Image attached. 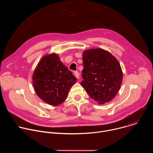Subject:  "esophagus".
Here are the masks:
<instances>
[{"label": "esophagus", "instance_id": "esophagus-1", "mask_svg": "<svg viewBox=\"0 0 153 153\" xmlns=\"http://www.w3.org/2000/svg\"><path fill=\"white\" fill-rule=\"evenodd\" d=\"M74 74L75 75V76H76V77L77 79H79V78L80 74H79V73L78 71H74Z\"/></svg>", "mask_w": 153, "mask_h": 153}]
</instances>
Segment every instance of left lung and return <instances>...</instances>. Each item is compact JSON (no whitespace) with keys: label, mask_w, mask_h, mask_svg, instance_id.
<instances>
[{"label":"left lung","mask_w":153,"mask_h":153,"mask_svg":"<svg viewBox=\"0 0 153 153\" xmlns=\"http://www.w3.org/2000/svg\"><path fill=\"white\" fill-rule=\"evenodd\" d=\"M83 81L80 85L99 104L111 101L119 91L123 79L120 65L110 52L100 48L83 53Z\"/></svg>","instance_id":"8db88e82"}]
</instances>
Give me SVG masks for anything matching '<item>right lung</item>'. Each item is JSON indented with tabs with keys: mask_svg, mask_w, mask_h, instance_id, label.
<instances>
[{
	"mask_svg": "<svg viewBox=\"0 0 153 153\" xmlns=\"http://www.w3.org/2000/svg\"><path fill=\"white\" fill-rule=\"evenodd\" d=\"M32 79L37 95L44 102L57 106L66 100L76 78L56 53L43 56L37 64Z\"/></svg>",
	"mask_w": 153,
	"mask_h": 153,
	"instance_id": "obj_1",
	"label": "right lung"
}]
</instances>
